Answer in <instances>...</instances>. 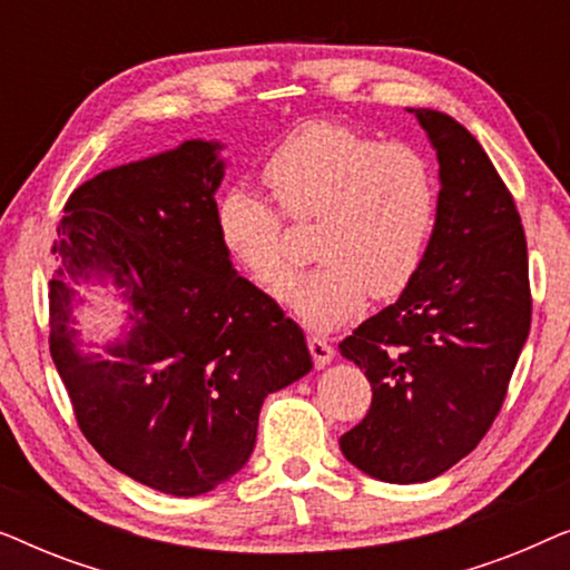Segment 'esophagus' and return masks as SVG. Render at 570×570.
I'll list each match as a JSON object with an SVG mask.
<instances>
[{"label":"esophagus","mask_w":570,"mask_h":570,"mask_svg":"<svg viewBox=\"0 0 570 570\" xmlns=\"http://www.w3.org/2000/svg\"><path fill=\"white\" fill-rule=\"evenodd\" d=\"M308 350L316 368H324V365H330L334 361V347L324 337H308Z\"/></svg>","instance_id":"34e87169"}]
</instances>
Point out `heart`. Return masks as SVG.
Listing matches in <instances>:
<instances>
[{
    "label": "heart",
    "mask_w": 570,
    "mask_h": 570,
    "mask_svg": "<svg viewBox=\"0 0 570 570\" xmlns=\"http://www.w3.org/2000/svg\"><path fill=\"white\" fill-rule=\"evenodd\" d=\"M277 204L296 222L317 220L320 267L289 284L284 218L275 202L230 186L215 205L225 254L262 291L279 295L308 330H337L365 298H394L423 267L439 217V178L417 147L379 142L340 121H306L262 166Z\"/></svg>",
    "instance_id": "obj_1"
}]
</instances>
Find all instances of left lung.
<instances>
[{"label":"left lung","instance_id":"left-lung-1","mask_svg":"<svg viewBox=\"0 0 570 570\" xmlns=\"http://www.w3.org/2000/svg\"><path fill=\"white\" fill-rule=\"evenodd\" d=\"M439 155V217L400 301L340 353L371 381V410L340 439L381 482L439 478L490 431L532 324L527 238L503 178L462 124L410 108Z\"/></svg>","mask_w":570,"mask_h":570}]
</instances>
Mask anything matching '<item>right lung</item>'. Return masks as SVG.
Listing matches in <instances>:
<instances>
[{"instance_id": "1", "label": "right lung", "mask_w": 570, "mask_h": 570, "mask_svg": "<svg viewBox=\"0 0 570 570\" xmlns=\"http://www.w3.org/2000/svg\"><path fill=\"white\" fill-rule=\"evenodd\" d=\"M223 145L104 170L77 186L57 225L49 347L77 425L108 464L191 498L252 456L264 396L311 371L301 326L233 269L215 230ZM73 282L111 278L132 330L107 357L76 347Z\"/></svg>"}]
</instances>
